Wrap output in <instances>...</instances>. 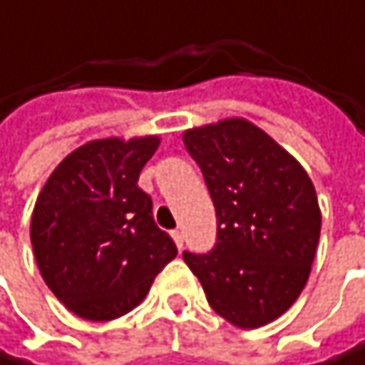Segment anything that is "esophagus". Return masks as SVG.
Returning a JSON list of instances; mask_svg holds the SVG:
<instances>
[{"mask_svg": "<svg viewBox=\"0 0 365 365\" xmlns=\"http://www.w3.org/2000/svg\"><path fill=\"white\" fill-rule=\"evenodd\" d=\"M172 238H174V242H176V247H178V249H182V245H185V238H182V232H178V230H174V232H172Z\"/></svg>", "mask_w": 365, "mask_h": 365, "instance_id": "1", "label": "esophagus"}]
</instances>
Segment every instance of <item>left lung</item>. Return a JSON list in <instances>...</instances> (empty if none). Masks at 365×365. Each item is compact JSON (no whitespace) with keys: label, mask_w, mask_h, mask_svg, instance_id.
<instances>
[{"label":"left lung","mask_w":365,"mask_h":365,"mask_svg":"<svg viewBox=\"0 0 365 365\" xmlns=\"http://www.w3.org/2000/svg\"><path fill=\"white\" fill-rule=\"evenodd\" d=\"M217 210V245L185 253L217 314L255 329L291 308L314 262L321 210L299 161L247 118L187 129Z\"/></svg>","instance_id":"8db88e82"}]
</instances>
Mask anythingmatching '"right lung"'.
I'll list each match as a JSON object with an SVG mask.
<instances>
[{"mask_svg": "<svg viewBox=\"0 0 365 365\" xmlns=\"http://www.w3.org/2000/svg\"><path fill=\"white\" fill-rule=\"evenodd\" d=\"M159 142V135L91 140L55 168L36 200L31 247L40 274L87 321L133 310L178 253L138 187Z\"/></svg>", "mask_w": 365, "mask_h": 365, "instance_id": "1", "label": "right lung"}]
</instances>
